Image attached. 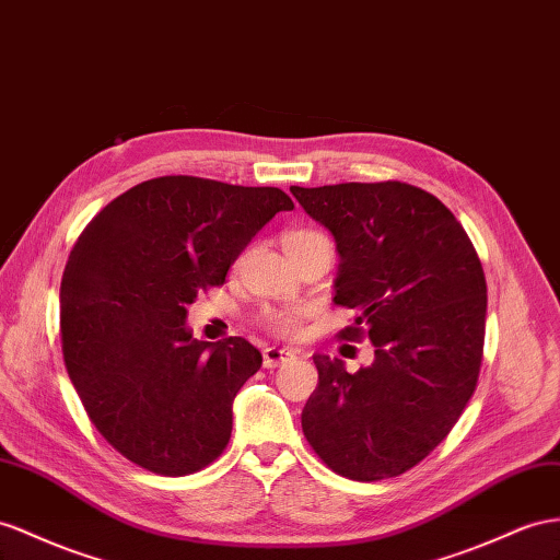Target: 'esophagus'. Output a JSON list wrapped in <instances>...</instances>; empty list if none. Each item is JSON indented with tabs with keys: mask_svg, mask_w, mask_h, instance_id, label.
<instances>
[{
	"mask_svg": "<svg viewBox=\"0 0 560 560\" xmlns=\"http://www.w3.org/2000/svg\"><path fill=\"white\" fill-rule=\"evenodd\" d=\"M293 352L291 350H283V348H265L262 352V364L265 369H277L281 364H285L289 360H293Z\"/></svg>",
	"mask_w": 560,
	"mask_h": 560,
	"instance_id": "esophagus-1",
	"label": "esophagus"
}]
</instances>
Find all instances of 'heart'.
Instances as JSON below:
<instances>
[{
	"label": "heart",
	"instance_id": "b5f03b06",
	"mask_svg": "<svg viewBox=\"0 0 560 560\" xmlns=\"http://www.w3.org/2000/svg\"><path fill=\"white\" fill-rule=\"evenodd\" d=\"M314 243H328V238L314 229H293V232L283 234V248L285 253H298L303 248L314 246ZM300 322H303V310L289 307V310H265L262 312V324L269 326L271 331L291 336L300 328Z\"/></svg>",
	"mask_w": 560,
	"mask_h": 560
}]
</instances>
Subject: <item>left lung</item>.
I'll use <instances>...</instances> for the list:
<instances>
[{
  "mask_svg": "<svg viewBox=\"0 0 560 560\" xmlns=\"http://www.w3.org/2000/svg\"><path fill=\"white\" fill-rule=\"evenodd\" d=\"M340 255L334 303L354 310L342 340L374 342V364L348 374L314 354L319 385L303 433L342 478L402 476L450 435L478 385L487 283L447 206L405 182L291 186Z\"/></svg>",
  "mask_w": 560,
  "mask_h": 560,
  "instance_id": "8db88e82",
  "label": "left lung"
}]
</instances>
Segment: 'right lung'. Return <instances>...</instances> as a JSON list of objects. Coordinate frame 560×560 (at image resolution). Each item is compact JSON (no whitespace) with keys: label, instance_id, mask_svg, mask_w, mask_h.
Segmentation results:
<instances>
[{"label":"right lung","instance_id":"right-lung-1","mask_svg":"<svg viewBox=\"0 0 560 560\" xmlns=\"http://www.w3.org/2000/svg\"><path fill=\"white\" fill-rule=\"evenodd\" d=\"M293 200L277 186L170 175L132 186L84 226L61 279L68 376L90 421L132 464L186 476L232 438V405L262 354L196 340L186 305Z\"/></svg>","mask_w":560,"mask_h":560}]
</instances>
